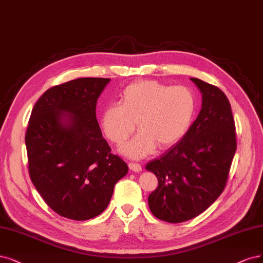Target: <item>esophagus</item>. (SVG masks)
Here are the masks:
<instances>
[{
	"label": "esophagus",
	"instance_id": "esophagus-1",
	"mask_svg": "<svg viewBox=\"0 0 263 263\" xmlns=\"http://www.w3.org/2000/svg\"><path fill=\"white\" fill-rule=\"evenodd\" d=\"M128 167L133 171V172H141L142 167L138 163H128Z\"/></svg>",
	"mask_w": 263,
	"mask_h": 263
}]
</instances>
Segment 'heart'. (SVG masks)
I'll list each match as a JSON object with an SVG mask.
<instances>
[{"mask_svg": "<svg viewBox=\"0 0 263 263\" xmlns=\"http://www.w3.org/2000/svg\"><path fill=\"white\" fill-rule=\"evenodd\" d=\"M196 107V96L187 87L138 80L122 90L119 103L103 108L100 126L108 140L121 146L133 134L136 122L139 133L122 151L140 159L157 146L166 149L182 139L194 121Z\"/></svg>", "mask_w": 263, "mask_h": 263, "instance_id": "b5f03b06", "label": "heart"}]
</instances>
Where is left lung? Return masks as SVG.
Segmentation results:
<instances>
[{
  "mask_svg": "<svg viewBox=\"0 0 263 263\" xmlns=\"http://www.w3.org/2000/svg\"><path fill=\"white\" fill-rule=\"evenodd\" d=\"M190 80L202 95L200 113L180 141L146 165L158 178L150 210L170 223L196 218L219 198L237 147L229 99L218 87Z\"/></svg>",
  "mask_w": 263,
  "mask_h": 263,
  "instance_id": "left-lung-1",
  "label": "left lung"
}]
</instances>
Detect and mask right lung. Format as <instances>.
Returning <instances> with one entry per match:
<instances>
[{
    "label": "right lung",
    "mask_w": 263,
    "mask_h": 263,
    "mask_svg": "<svg viewBox=\"0 0 263 263\" xmlns=\"http://www.w3.org/2000/svg\"><path fill=\"white\" fill-rule=\"evenodd\" d=\"M110 78H78L48 89L34 104L25 141L32 184L51 209L85 221L101 214L128 172L96 116Z\"/></svg>",
    "instance_id": "obj_1"
}]
</instances>
